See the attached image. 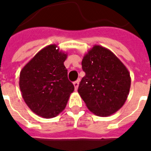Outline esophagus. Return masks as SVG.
Masks as SVG:
<instances>
[{"mask_svg":"<svg viewBox=\"0 0 151 151\" xmlns=\"http://www.w3.org/2000/svg\"><path fill=\"white\" fill-rule=\"evenodd\" d=\"M73 85H74V88H75V90H77L78 88V86H79V81H76L73 82Z\"/></svg>","mask_w":151,"mask_h":151,"instance_id":"esophagus-1","label":"esophagus"}]
</instances>
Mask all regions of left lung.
<instances>
[{
  "label": "left lung",
  "instance_id": "1",
  "mask_svg": "<svg viewBox=\"0 0 151 151\" xmlns=\"http://www.w3.org/2000/svg\"><path fill=\"white\" fill-rule=\"evenodd\" d=\"M81 65L85 75L78 91L88 110L99 117H108L120 110L131 86L126 66L111 51L100 45L88 50Z\"/></svg>",
  "mask_w": 151,
  "mask_h": 151
}]
</instances>
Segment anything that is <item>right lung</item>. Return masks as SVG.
Segmentation results:
<instances>
[{"label":"right lung","mask_w":151,"mask_h":151,"mask_svg":"<svg viewBox=\"0 0 151 151\" xmlns=\"http://www.w3.org/2000/svg\"><path fill=\"white\" fill-rule=\"evenodd\" d=\"M66 57L56 45H50L39 51L20 72L22 98L40 117L52 118L60 114L74 90L63 63Z\"/></svg>","instance_id":"add662e5"}]
</instances>
